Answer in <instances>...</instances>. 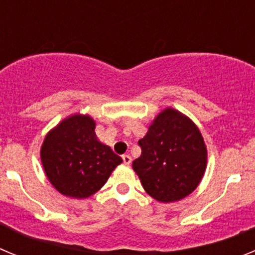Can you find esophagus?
Wrapping results in <instances>:
<instances>
[{
	"label": "esophagus",
	"mask_w": 255,
	"mask_h": 255,
	"mask_svg": "<svg viewBox=\"0 0 255 255\" xmlns=\"http://www.w3.org/2000/svg\"><path fill=\"white\" fill-rule=\"evenodd\" d=\"M123 161H124V163H125V164H130V163H131V157H130L129 154H124L123 155Z\"/></svg>",
	"instance_id": "34e87169"
}]
</instances>
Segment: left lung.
<instances>
[{
	"instance_id": "left-lung-1",
	"label": "left lung",
	"mask_w": 255,
	"mask_h": 255,
	"mask_svg": "<svg viewBox=\"0 0 255 255\" xmlns=\"http://www.w3.org/2000/svg\"><path fill=\"white\" fill-rule=\"evenodd\" d=\"M138 144L141 154L132 168L150 197L170 203L195 190L206 171L207 148L190 119L166 108Z\"/></svg>"
}]
</instances>
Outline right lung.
Listing matches in <instances>:
<instances>
[{
    "label": "right lung",
    "instance_id": "1",
    "mask_svg": "<svg viewBox=\"0 0 255 255\" xmlns=\"http://www.w3.org/2000/svg\"><path fill=\"white\" fill-rule=\"evenodd\" d=\"M89 116L74 115L47 134L40 149L44 172L61 194L88 198L100 190L121 157L101 143Z\"/></svg>",
    "mask_w": 255,
    "mask_h": 255
}]
</instances>
